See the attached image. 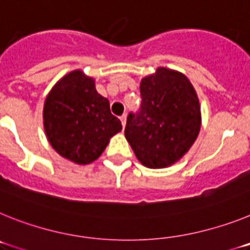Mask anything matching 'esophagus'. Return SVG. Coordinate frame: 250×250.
<instances>
[{"label":"esophagus","mask_w":250,"mask_h":250,"mask_svg":"<svg viewBox=\"0 0 250 250\" xmlns=\"http://www.w3.org/2000/svg\"><path fill=\"white\" fill-rule=\"evenodd\" d=\"M126 114H123L120 116V120H121V124H123V127H125V125H126Z\"/></svg>","instance_id":"esophagus-1"}]
</instances>
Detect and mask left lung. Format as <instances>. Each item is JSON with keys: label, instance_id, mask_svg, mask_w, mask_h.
<instances>
[{"label": "left lung", "instance_id": "1", "mask_svg": "<svg viewBox=\"0 0 250 250\" xmlns=\"http://www.w3.org/2000/svg\"><path fill=\"white\" fill-rule=\"evenodd\" d=\"M141 105L127 115L125 138L141 164L151 169L176 163L200 130V106L185 75L159 67L140 83Z\"/></svg>", "mask_w": 250, "mask_h": 250}]
</instances>
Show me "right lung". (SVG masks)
<instances>
[{
  "instance_id": "add662e5",
  "label": "right lung",
  "mask_w": 250,
  "mask_h": 250,
  "mask_svg": "<svg viewBox=\"0 0 250 250\" xmlns=\"http://www.w3.org/2000/svg\"><path fill=\"white\" fill-rule=\"evenodd\" d=\"M43 126L51 146L76 164H90L101 155L123 126L110 103L95 89L91 77L76 70L51 90L43 107Z\"/></svg>"
}]
</instances>
